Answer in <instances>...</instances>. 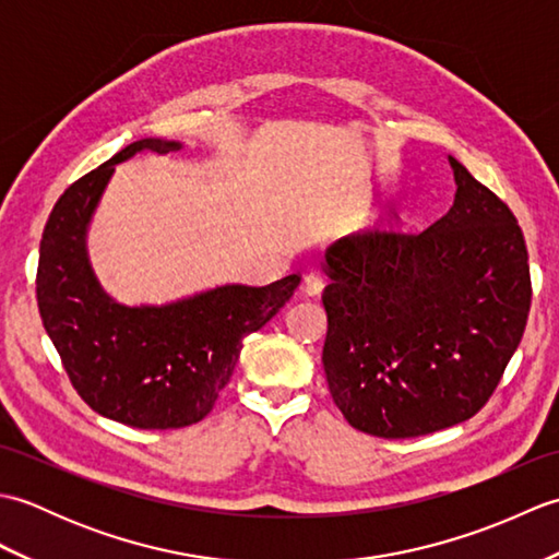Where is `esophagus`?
Segmentation results:
<instances>
[{
	"mask_svg": "<svg viewBox=\"0 0 559 559\" xmlns=\"http://www.w3.org/2000/svg\"><path fill=\"white\" fill-rule=\"evenodd\" d=\"M302 286H305L307 295H319V293H322V288H324V276H322V273H317V271H310L305 276Z\"/></svg>",
	"mask_w": 559,
	"mask_h": 559,
	"instance_id": "34e87169",
	"label": "esophagus"
}]
</instances>
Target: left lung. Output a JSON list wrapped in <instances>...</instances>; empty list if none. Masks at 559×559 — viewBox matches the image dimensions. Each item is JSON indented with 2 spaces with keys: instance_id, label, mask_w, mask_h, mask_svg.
I'll return each mask as SVG.
<instances>
[{
  "instance_id": "1",
  "label": "left lung",
  "mask_w": 559,
  "mask_h": 559,
  "mask_svg": "<svg viewBox=\"0 0 559 559\" xmlns=\"http://www.w3.org/2000/svg\"><path fill=\"white\" fill-rule=\"evenodd\" d=\"M456 194L425 230L358 233L326 249L324 372L355 430L406 439L476 415L531 310L514 213L456 158Z\"/></svg>"
}]
</instances>
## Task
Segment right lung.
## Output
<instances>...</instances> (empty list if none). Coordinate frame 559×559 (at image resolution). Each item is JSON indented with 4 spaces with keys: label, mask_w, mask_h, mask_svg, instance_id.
Segmentation results:
<instances>
[{
    "label": "right lung",
    "mask_w": 559,
    "mask_h": 559,
    "mask_svg": "<svg viewBox=\"0 0 559 559\" xmlns=\"http://www.w3.org/2000/svg\"><path fill=\"white\" fill-rule=\"evenodd\" d=\"M182 144L141 139L57 199L40 240L35 295L71 386L105 418L139 430L199 423L230 382L245 336L286 305L300 276L269 286H221L170 305L115 302L88 264L86 230L115 165Z\"/></svg>",
    "instance_id": "right-lung-1"
}]
</instances>
